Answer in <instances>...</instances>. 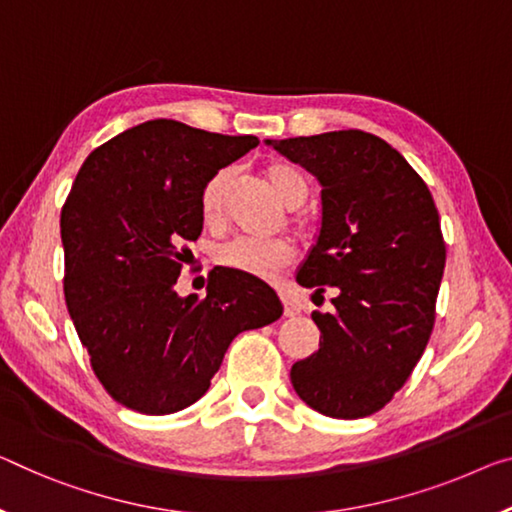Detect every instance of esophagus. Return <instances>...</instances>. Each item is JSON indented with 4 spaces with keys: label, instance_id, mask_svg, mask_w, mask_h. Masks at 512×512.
Returning <instances> with one entry per match:
<instances>
[{
    "label": "esophagus",
    "instance_id": "obj_1",
    "mask_svg": "<svg viewBox=\"0 0 512 512\" xmlns=\"http://www.w3.org/2000/svg\"><path fill=\"white\" fill-rule=\"evenodd\" d=\"M281 302H283V313H286L288 318H293V316H297V313L302 311V309H300V302H297L293 295L281 293Z\"/></svg>",
    "mask_w": 512,
    "mask_h": 512
}]
</instances>
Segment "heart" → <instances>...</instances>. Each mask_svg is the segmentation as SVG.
<instances>
[{
  "mask_svg": "<svg viewBox=\"0 0 512 512\" xmlns=\"http://www.w3.org/2000/svg\"><path fill=\"white\" fill-rule=\"evenodd\" d=\"M265 180L286 208H300L309 196V180L286 162H274L265 169ZM233 183L229 169L217 171L201 192V219L208 229H222L226 222V201ZM217 263L254 279H272L295 261L290 240H249L235 238L217 249Z\"/></svg>",
  "mask_w": 512,
  "mask_h": 512,
  "instance_id": "b5f03b06",
  "label": "heart"
}]
</instances>
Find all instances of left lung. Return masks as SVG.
Returning a JSON list of instances; mask_svg holds the SVG:
<instances>
[{"instance_id":"obj_1","label":"left lung","mask_w":512,"mask_h":512,"mask_svg":"<svg viewBox=\"0 0 512 512\" xmlns=\"http://www.w3.org/2000/svg\"><path fill=\"white\" fill-rule=\"evenodd\" d=\"M320 183V231L297 283L332 313L313 311L320 348L290 382L332 419H361L389 403L426 350L446 249L432 194L387 141L361 130L265 139Z\"/></svg>"}]
</instances>
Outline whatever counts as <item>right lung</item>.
Wrapping results in <instances>:
<instances>
[{
  "label": "right lung",
  "mask_w": 512,
  "mask_h": 512,
  "mask_svg": "<svg viewBox=\"0 0 512 512\" xmlns=\"http://www.w3.org/2000/svg\"><path fill=\"white\" fill-rule=\"evenodd\" d=\"M258 139L155 119L86 157L66 206L64 293L93 373L116 403L174 414L208 391L240 332L283 313L265 281L229 267L210 272L206 297L176 281L203 231V185Z\"/></svg>",
  "instance_id": "right-lung-1"
}]
</instances>
